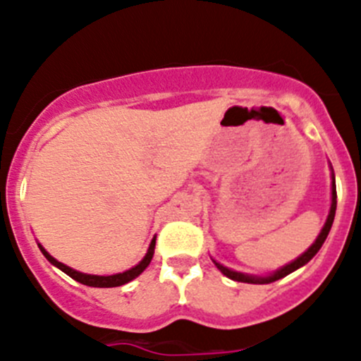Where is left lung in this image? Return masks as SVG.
Returning a JSON list of instances; mask_svg holds the SVG:
<instances>
[{
  "label": "left lung",
  "mask_w": 361,
  "mask_h": 361,
  "mask_svg": "<svg viewBox=\"0 0 361 361\" xmlns=\"http://www.w3.org/2000/svg\"><path fill=\"white\" fill-rule=\"evenodd\" d=\"M335 209H337V187H335V174H334V169H331V206H330V213H328V219H326V222H324V226H323V229H321V233L317 234L316 241H314V243L310 245V247L307 248V250L303 252L302 255H298V257H296L295 261H291V262H289V264L282 266V268H279L277 271H274V274L264 275V277H261V275L241 274V271H236V269H231V268H227V266L220 264V262H216L215 259H212V261L215 262L216 268H219L220 271H222V274L226 275L227 279H231V281H236V282H247V284H269V282H275V281H279V279H284L286 275L293 274V271H296V269H298V268L305 266L307 262H309L310 259H312L314 255H316L317 252H319V248L323 247L324 240H326L328 233H330L331 224H334Z\"/></svg>",
  "instance_id": "left-lung-1"
}]
</instances>
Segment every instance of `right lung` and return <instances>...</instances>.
<instances>
[{"label": "right lung", "instance_id": "1", "mask_svg": "<svg viewBox=\"0 0 361 361\" xmlns=\"http://www.w3.org/2000/svg\"><path fill=\"white\" fill-rule=\"evenodd\" d=\"M155 240H157V236H153L152 243H149V247H148V252H146V255L142 257V261L139 262V264H135L134 268L127 269V271H123V274H114V275L80 274V271H77V269H73V268H70V266L63 264V262L56 261V259L52 257V255L49 254V252L45 250L40 243H38V248H40V252L45 255V259H47L51 264H54L56 268H59L61 271H65L68 277H72L73 281L80 282V284L90 286V288H118V286H123V284H127V282L134 281L135 277H139V275H141L142 271L148 268V264L152 262V259H153V254H155Z\"/></svg>", "mask_w": 361, "mask_h": 361}]
</instances>
